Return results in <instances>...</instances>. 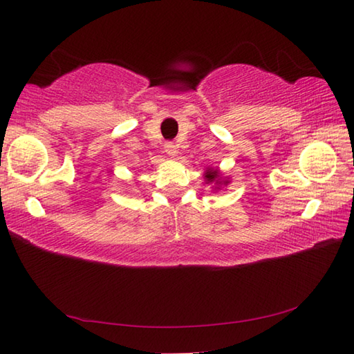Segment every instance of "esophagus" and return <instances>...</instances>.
Segmentation results:
<instances>
[{
    "label": "esophagus",
    "instance_id": "1",
    "mask_svg": "<svg viewBox=\"0 0 354 354\" xmlns=\"http://www.w3.org/2000/svg\"><path fill=\"white\" fill-rule=\"evenodd\" d=\"M164 149H165V153H167L169 156H175L176 153H178V150H176V146H175V142H165L164 145Z\"/></svg>",
    "mask_w": 354,
    "mask_h": 354
}]
</instances>
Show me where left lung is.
<instances>
[{
  "label": "left lung",
  "instance_id": "1",
  "mask_svg": "<svg viewBox=\"0 0 354 354\" xmlns=\"http://www.w3.org/2000/svg\"><path fill=\"white\" fill-rule=\"evenodd\" d=\"M204 175H205V181H207V183H216L217 185H222V184L227 185V184H228V181H221V179H219L221 173L217 171V170L208 169V170L204 173Z\"/></svg>",
  "mask_w": 354,
  "mask_h": 354
}]
</instances>
